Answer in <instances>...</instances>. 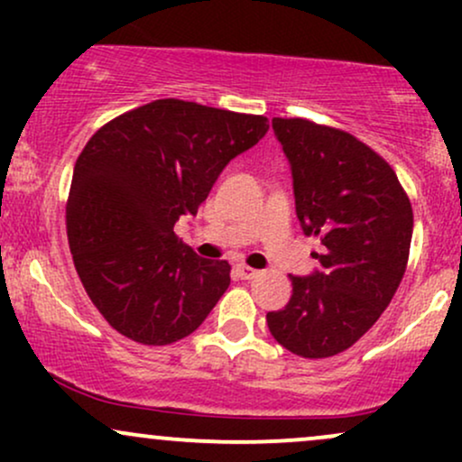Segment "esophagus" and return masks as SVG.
Instances as JSON below:
<instances>
[{"mask_svg": "<svg viewBox=\"0 0 462 462\" xmlns=\"http://www.w3.org/2000/svg\"><path fill=\"white\" fill-rule=\"evenodd\" d=\"M236 273H238V278L241 280H252V278H256L258 273L261 272H256V269H252V267H247V264H236Z\"/></svg>", "mask_w": 462, "mask_h": 462, "instance_id": "1", "label": "esophagus"}]
</instances>
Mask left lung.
<instances>
[{
  "label": "left lung",
  "mask_w": 462,
  "mask_h": 462,
  "mask_svg": "<svg viewBox=\"0 0 462 462\" xmlns=\"http://www.w3.org/2000/svg\"><path fill=\"white\" fill-rule=\"evenodd\" d=\"M289 158L295 213L319 236L321 269L291 275L293 295L267 312L280 346L304 358L346 352L378 321L404 278L412 208L391 164L347 132L306 119L272 121Z\"/></svg>",
  "instance_id": "left-lung-1"
}]
</instances>
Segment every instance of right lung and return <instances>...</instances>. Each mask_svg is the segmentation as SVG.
<instances>
[{
    "label": "right lung",
    "instance_id": "add662e5",
    "mask_svg": "<svg viewBox=\"0 0 462 462\" xmlns=\"http://www.w3.org/2000/svg\"><path fill=\"white\" fill-rule=\"evenodd\" d=\"M267 116L156 99L99 128L73 167L67 236L88 298L143 346L189 337L230 286L173 226L198 215L226 164L267 134Z\"/></svg>",
    "mask_w": 462,
    "mask_h": 462
}]
</instances>
